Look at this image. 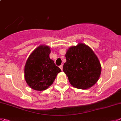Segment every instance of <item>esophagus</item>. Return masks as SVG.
Here are the masks:
<instances>
[{
    "instance_id": "34e87169",
    "label": "esophagus",
    "mask_w": 121,
    "mask_h": 121,
    "mask_svg": "<svg viewBox=\"0 0 121 121\" xmlns=\"http://www.w3.org/2000/svg\"><path fill=\"white\" fill-rule=\"evenodd\" d=\"M59 67H60V68L61 69V70H63V65H60Z\"/></svg>"
}]
</instances>
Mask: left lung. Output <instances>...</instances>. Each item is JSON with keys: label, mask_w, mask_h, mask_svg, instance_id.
<instances>
[{"label": "left lung", "mask_w": 121, "mask_h": 121, "mask_svg": "<svg viewBox=\"0 0 121 121\" xmlns=\"http://www.w3.org/2000/svg\"><path fill=\"white\" fill-rule=\"evenodd\" d=\"M63 65L70 83L76 88L87 89L97 82L101 67L93 51L83 43L70 48L66 54Z\"/></svg>", "instance_id": "8db88e82"}]
</instances>
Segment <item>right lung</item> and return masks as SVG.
Returning <instances> with one entry per match:
<instances>
[{"label":"right lung","mask_w":121,"mask_h":121,"mask_svg":"<svg viewBox=\"0 0 121 121\" xmlns=\"http://www.w3.org/2000/svg\"><path fill=\"white\" fill-rule=\"evenodd\" d=\"M51 52L47 46L38 47L29 56L24 68V77L30 87L43 91L52 84L57 74L61 72L50 59Z\"/></svg>","instance_id":"right-lung-1"}]
</instances>
